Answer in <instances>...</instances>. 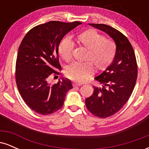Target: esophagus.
<instances>
[{"label":"esophagus","instance_id":"1","mask_svg":"<svg viewBox=\"0 0 149 149\" xmlns=\"http://www.w3.org/2000/svg\"><path fill=\"white\" fill-rule=\"evenodd\" d=\"M82 84H80V83H73V86H80Z\"/></svg>","mask_w":149,"mask_h":149}]
</instances>
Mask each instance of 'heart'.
<instances>
[{
	"label": "heart",
	"instance_id": "b5f03b06",
	"mask_svg": "<svg viewBox=\"0 0 149 149\" xmlns=\"http://www.w3.org/2000/svg\"><path fill=\"white\" fill-rule=\"evenodd\" d=\"M78 45L88 49L85 62H73L65 70L67 78L77 82H83L95 71L104 70L113 61L116 53V45L113 40L105 38L103 35L94 29H89L78 34L76 37ZM75 44L69 38L61 40L58 47L61 57L66 62L72 59Z\"/></svg>",
	"mask_w": 149,
	"mask_h": 149
}]
</instances>
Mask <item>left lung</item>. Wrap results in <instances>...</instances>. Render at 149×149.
Instances as JSON below:
<instances>
[{"instance_id":"1","label":"left lung","mask_w":149,"mask_h":149,"mask_svg":"<svg viewBox=\"0 0 149 149\" xmlns=\"http://www.w3.org/2000/svg\"><path fill=\"white\" fill-rule=\"evenodd\" d=\"M89 24L109 34L116 44L112 64L95 78L102 87L94 86L92 96L85 100L89 111L100 118H106L119 111L130 97L137 78V64L134 49L124 34L104 24Z\"/></svg>"}]
</instances>
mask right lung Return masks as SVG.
<instances>
[{
    "label": "right lung",
    "mask_w": 149,
    "mask_h": 149,
    "mask_svg": "<svg viewBox=\"0 0 149 149\" xmlns=\"http://www.w3.org/2000/svg\"><path fill=\"white\" fill-rule=\"evenodd\" d=\"M81 22L50 21L32 28L19 47L15 79L20 95L33 111L49 115L64 104L66 92L73 88L70 80L64 78L49 85L47 78L59 75L58 47L63 37Z\"/></svg>",
    "instance_id": "1"
}]
</instances>
